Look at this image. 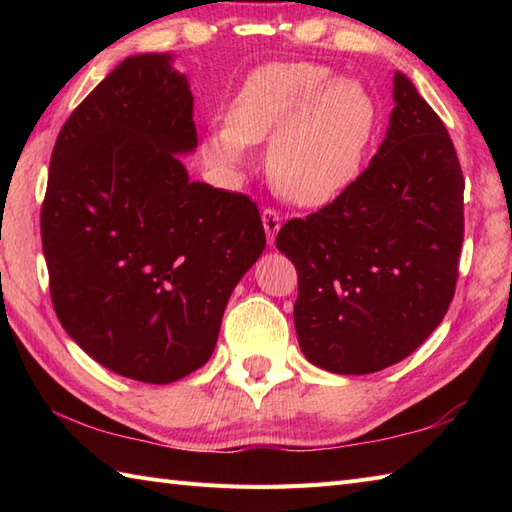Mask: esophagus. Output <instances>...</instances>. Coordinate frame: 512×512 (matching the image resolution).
<instances>
[{"label": "esophagus", "mask_w": 512, "mask_h": 512, "mask_svg": "<svg viewBox=\"0 0 512 512\" xmlns=\"http://www.w3.org/2000/svg\"><path fill=\"white\" fill-rule=\"evenodd\" d=\"M262 222H264V228H266V237H268V242L273 244L275 242V235L279 233V228H281V215L275 211V209H264L262 211Z\"/></svg>", "instance_id": "1"}]
</instances>
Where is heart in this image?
Segmentation results:
<instances>
[{"mask_svg":"<svg viewBox=\"0 0 512 512\" xmlns=\"http://www.w3.org/2000/svg\"><path fill=\"white\" fill-rule=\"evenodd\" d=\"M378 123L374 96L319 63H273L233 96L224 127L204 138V156L224 169L244 165L248 145H268V176L286 200L319 206L361 173Z\"/></svg>","mask_w":512,"mask_h":512,"instance_id":"obj_1","label":"heart"}]
</instances>
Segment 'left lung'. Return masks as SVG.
<instances>
[{
	"mask_svg": "<svg viewBox=\"0 0 512 512\" xmlns=\"http://www.w3.org/2000/svg\"><path fill=\"white\" fill-rule=\"evenodd\" d=\"M389 129L339 198L279 228L297 268L295 328L312 365L372 374L407 358L449 310L464 178L447 127L402 72Z\"/></svg>",
	"mask_w": 512,
	"mask_h": 512,
	"instance_id": "1",
	"label": "left lung"
}]
</instances>
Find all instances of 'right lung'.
<instances>
[{
	"label": "right lung",
	"instance_id": "right-lung-1",
	"mask_svg": "<svg viewBox=\"0 0 512 512\" xmlns=\"http://www.w3.org/2000/svg\"><path fill=\"white\" fill-rule=\"evenodd\" d=\"M193 94L136 54L61 127L41 206L54 312L96 363L167 385L209 361L228 297L266 248L257 204L191 182Z\"/></svg>",
	"mask_w": 512,
	"mask_h": 512
}]
</instances>
